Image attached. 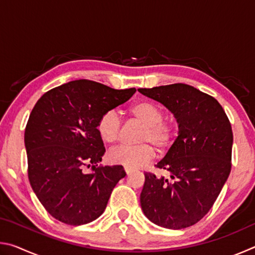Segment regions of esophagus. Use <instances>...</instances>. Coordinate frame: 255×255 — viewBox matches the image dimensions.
Here are the masks:
<instances>
[{
    "label": "esophagus",
    "mask_w": 255,
    "mask_h": 255,
    "mask_svg": "<svg viewBox=\"0 0 255 255\" xmlns=\"http://www.w3.org/2000/svg\"><path fill=\"white\" fill-rule=\"evenodd\" d=\"M125 172H126L127 174H130L131 173V170L128 169V167H125Z\"/></svg>",
    "instance_id": "34e87169"
}]
</instances>
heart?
Here are the masks:
<instances>
[{
  "instance_id": "b5f03b06",
  "label": "heart",
  "mask_w": 255,
  "mask_h": 255,
  "mask_svg": "<svg viewBox=\"0 0 255 255\" xmlns=\"http://www.w3.org/2000/svg\"><path fill=\"white\" fill-rule=\"evenodd\" d=\"M129 114L133 119L144 125L140 132L138 146H119L109 153V159L130 170L140 169L152 162L156 156V150H167L175 143L178 127L173 120L164 119V111L156 103L141 100L129 108ZM99 136L106 144H115L119 140L122 132V120L117 112L107 111L99 119L97 125Z\"/></svg>"
}]
</instances>
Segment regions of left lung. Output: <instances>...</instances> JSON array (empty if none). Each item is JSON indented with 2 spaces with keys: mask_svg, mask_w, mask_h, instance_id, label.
<instances>
[{
  "mask_svg": "<svg viewBox=\"0 0 255 255\" xmlns=\"http://www.w3.org/2000/svg\"><path fill=\"white\" fill-rule=\"evenodd\" d=\"M174 115L179 135L156 167L172 180L145 173L140 206L150 222L169 230L195 225L208 213L232 169L233 131L219 102L191 85L138 89Z\"/></svg>",
  "mask_w": 255,
  "mask_h": 255,
  "instance_id": "obj_1",
  "label": "left lung"
}]
</instances>
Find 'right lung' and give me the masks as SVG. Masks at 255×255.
<instances>
[{"label": "right lung", "mask_w": 255, "mask_h": 255, "mask_svg": "<svg viewBox=\"0 0 255 255\" xmlns=\"http://www.w3.org/2000/svg\"><path fill=\"white\" fill-rule=\"evenodd\" d=\"M135 88L115 90L90 80L71 81L46 92L24 130L28 178L45 209L57 221L79 226L105 211L126 172L102 166L106 152L97 125L103 114L128 101ZM93 165L91 174L84 172Z\"/></svg>", "instance_id": "right-lung-1"}]
</instances>
